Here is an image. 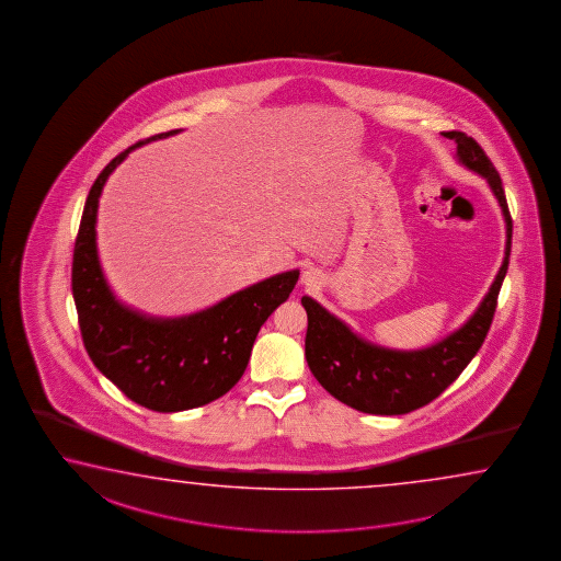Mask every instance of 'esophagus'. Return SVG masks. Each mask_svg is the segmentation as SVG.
Segmentation results:
<instances>
[{"instance_id":"34e87169","label":"esophagus","mask_w":561,"mask_h":561,"mask_svg":"<svg viewBox=\"0 0 561 561\" xmlns=\"http://www.w3.org/2000/svg\"><path fill=\"white\" fill-rule=\"evenodd\" d=\"M301 284L306 287H318L321 284V274L316 267H309L301 274Z\"/></svg>"}]
</instances>
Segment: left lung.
I'll list each match as a JSON object with an SVG mask.
<instances>
[{
	"instance_id": "1",
	"label": "left lung",
	"mask_w": 561,
	"mask_h": 561,
	"mask_svg": "<svg viewBox=\"0 0 561 561\" xmlns=\"http://www.w3.org/2000/svg\"><path fill=\"white\" fill-rule=\"evenodd\" d=\"M458 144V160L490 183L505 219V255L490 291L459 330L423 350H389L362 340L316 299L304 296L308 311L306 359L309 369L335 400L357 412L401 415L434 401L458 379L490 332L512 252V216L502 178L480 144L463 131H446Z\"/></svg>"
}]
</instances>
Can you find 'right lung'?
Returning <instances> with one entry per match:
<instances>
[{"mask_svg":"<svg viewBox=\"0 0 561 561\" xmlns=\"http://www.w3.org/2000/svg\"><path fill=\"white\" fill-rule=\"evenodd\" d=\"M178 131L141 139L103 168L85 199L71 265L81 337L93 366L129 400L161 413L199 408L228 393L248 367L260 328L299 277L298 270L267 277L183 318H148L115 299L95 243L103 185L131 149Z\"/></svg>","mask_w":561,"mask_h":561,"instance_id":"obj_1","label":"right lung"}]
</instances>
